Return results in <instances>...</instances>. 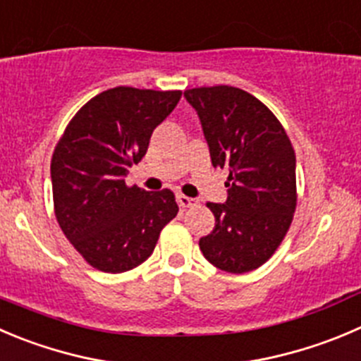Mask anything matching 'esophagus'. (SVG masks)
<instances>
[{
  "label": "esophagus",
  "mask_w": 361,
  "mask_h": 361,
  "mask_svg": "<svg viewBox=\"0 0 361 361\" xmlns=\"http://www.w3.org/2000/svg\"><path fill=\"white\" fill-rule=\"evenodd\" d=\"M176 201H178V204L181 206V208H190V206H195V202H197L195 199L187 197V195H183V194H178Z\"/></svg>",
  "instance_id": "34e87169"
}]
</instances>
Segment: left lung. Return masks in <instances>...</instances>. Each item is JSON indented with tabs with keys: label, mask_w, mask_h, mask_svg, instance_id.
I'll return each instance as SVG.
<instances>
[{
	"label": "left lung",
	"mask_w": 361,
	"mask_h": 361,
	"mask_svg": "<svg viewBox=\"0 0 361 361\" xmlns=\"http://www.w3.org/2000/svg\"><path fill=\"white\" fill-rule=\"evenodd\" d=\"M197 111L213 167L227 169V199L208 202L215 227L199 240L202 255L229 274L264 264L284 240L296 209V157L281 121L233 86L185 92Z\"/></svg>",
	"instance_id": "obj_1"
}]
</instances>
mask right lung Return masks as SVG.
<instances>
[{
    "mask_svg": "<svg viewBox=\"0 0 361 361\" xmlns=\"http://www.w3.org/2000/svg\"><path fill=\"white\" fill-rule=\"evenodd\" d=\"M180 99L181 92L113 87L84 104L56 145V219L73 248L100 271L123 274L145 262L176 216L173 192L127 187L125 176Z\"/></svg>",
    "mask_w": 361,
    "mask_h": 361,
    "instance_id": "1",
    "label": "right lung"
}]
</instances>
